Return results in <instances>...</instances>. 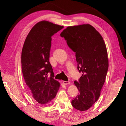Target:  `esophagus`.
<instances>
[{"label": "esophagus", "instance_id": "obj_1", "mask_svg": "<svg viewBox=\"0 0 126 126\" xmlns=\"http://www.w3.org/2000/svg\"><path fill=\"white\" fill-rule=\"evenodd\" d=\"M63 83L64 85H69L70 84V82L69 81H63Z\"/></svg>", "mask_w": 126, "mask_h": 126}]
</instances>
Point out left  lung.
<instances>
[{
	"label": "left lung",
	"instance_id": "8db88e82",
	"mask_svg": "<svg viewBox=\"0 0 126 126\" xmlns=\"http://www.w3.org/2000/svg\"><path fill=\"white\" fill-rule=\"evenodd\" d=\"M60 36L76 52L77 68L82 73L79 82L74 81L79 93L71 104L79 111H86L98 99L106 80L109 62L105 43L89 24L67 27Z\"/></svg>",
	"mask_w": 126,
	"mask_h": 126
}]
</instances>
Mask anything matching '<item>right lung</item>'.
Instances as JSON below:
<instances>
[{
    "mask_svg": "<svg viewBox=\"0 0 126 126\" xmlns=\"http://www.w3.org/2000/svg\"><path fill=\"white\" fill-rule=\"evenodd\" d=\"M63 28L48 21H39L30 30L22 47L21 69L27 88L41 105L55 98L60 86L53 78L54 74L49 59L51 36Z\"/></svg>",
    "mask_w": 126,
    "mask_h": 126,
    "instance_id": "1",
    "label": "right lung"
}]
</instances>
